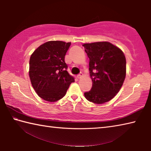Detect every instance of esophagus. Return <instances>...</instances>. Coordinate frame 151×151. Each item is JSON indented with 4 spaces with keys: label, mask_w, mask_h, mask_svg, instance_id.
<instances>
[{
    "label": "esophagus",
    "mask_w": 151,
    "mask_h": 151,
    "mask_svg": "<svg viewBox=\"0 0 151 151\" xmlns=\"http://www.w3.org/2000/svg\"><path fill=\"white\" fill-rule=\"evenodd\" d=\"M83 76V73H80L79 74V75H77V78L79 79V78H82V76Z\"/></svg>",
    "instance_id": "1"
}]
</instances>
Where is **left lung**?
<instances>
[{
	"label": "left lung",
	"instance_id": "obj_1",
	"mask_svg": "<svg viewBox=\"0 0 151 151\" xmlns=\"http://www.w3.org/2000/svg\"><path fill=\"white\" fill-rule=\"evenodd\" d=\"M89 58V71L93 81L85 98L95 104L106 103L115 96L126 76V58L119 48L109 42L84 44Z\"/></svg>",
	"mask_w": 151,
	"mask_h": 151
}]
</instances>
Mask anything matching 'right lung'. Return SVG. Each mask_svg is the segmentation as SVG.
I'll return each instance as SVG.
<instances>
[{"mask_svg": "<svg viewBox=\"0 0 151 151\" xmlns=\"http://www.w3.org/2000/svg\"><path fill=\"white\" fill-rule=\"evenodd\" d=\"M71 42L48 41L30 56L29 76L36 93L43 100L55 102L65 95L75 79L67 72L65 57Z\"/></svg>", "mask_w": 151, "mask_h": 151, "instance_id": "right-lung-1", "label": "right lung"}]
</instances>
